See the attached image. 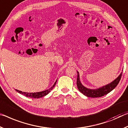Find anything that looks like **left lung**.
<instances>
[{
    "instance_id": "left-lung-1",
    "label": "left lung",
    "mask_w": 128,
    "mask_h": 128,
    "mask_svg": "<svg viewBox=\"0 0 128 128\" xmlns=\"http://www.w3.org/2000/svg\"><path fill=\"white\" fill-rule=\"evenodd\" d=\"M78 72V76H77V80H76V84L77 87L79 91L82 93L83 95L87 96V97H91V98H99L103 96L104 95H106L108 93H110V91H112L115 87H116L117 84H118L119 82H120L121 76H122V72L121 73L120 75L117 77V78L108 84L102 87L101 88H99L98 89L96 90H91L87 88L86 87H84L83 86L82 84V83L80 82V79H79V72Z\"/></svg>"
}]
</instances>
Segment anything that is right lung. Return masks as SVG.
Segmentation results:
<instances>
[{
    "label": "right lung",
    "mask_w": 128,
    "mask_h": 128,
    "mask_svg": "<svg viewBox=\"0 0 128 128\" xmlns=\"http://www.w3.org/2000/svg\"><path fill=\"white\" fill-rule=\"evenodd\" d=\"M56 82V80L55 82V83L54 84V85L51 88H50V89L45 90V91H42V92H34V93L24 92L18 91V90H16V91L17 92H18V93L22 94L23 95L26 96V97L32 98H37H37H40L43 97V96L48 95V94L50 92V91H51V90H52V89L55 86Z\"/></svg>",
    "instance_id": "add662e5"
}]
</instances>
